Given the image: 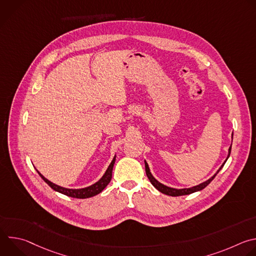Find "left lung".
<instances>
[{
    "instance_id": "1",
    "label": "left lung",
    "mask_w": 256,
    "mask_h": 256,
    "mask_svg": "<svg viewBox=\"0 0 256 256\" xmlns=\"http://www.w3.org/2000/svg\"><path fill=\"white\" fill-rule=\"evenodd\" d=\"M232 140H233V134H232ZM230 153H231V146H230V148H229V150H228V156H227L226 160H225V161H224V163L221 165V167L216 170V173H214L210 178H208V180H206V181L202 182V184H198V186H196L190 188H170V186H165V184H161V182H159V181H158V180H157V179L152 175L151 170H150V168H149V165H148L147 161L144 160L146 174H147V176H148V178H149V180H150L151 184H153V186H154L155 188H157L160 192H162V194H167V196H186V194H194V192H200V190H204L206 186H208V184H210L212 180V179L216 177V175L218 173V171H220V170L223 168L224 164L226 163V161L228 160V158H229V156H230Z\"/></svg>"
}]
</instances>
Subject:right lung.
I'll list each match as a JSON object with an SVG mask.
<instances>
[{
    "label": "right lung",
    "mask_w": 256,
    "mask_h": 256,
    "mask_svg": "<svg viewBox=\"0 0 256 256\" xmlns=\"http://www.w3.org/2000/svg\"><path fill=\"white\" fill-rule=\"evenodd\" d=\"M116 155H114L112 163L109 164V166L107 167L105 173L103 174V176L97 181L95 182L94 184L90 186H87V188H62V186H60L56 184H54V182H52L50 180H48V178H46L38 170H36L38 172V174L40 175V177L46 182V184L56 192H60V194H62L64 196H70V198H92L98 194H100L107 186L109 182H110L112 180V170H114V165L116 163Z\"/></svg>",
    "instance_id": "1"
}]
</instances>
